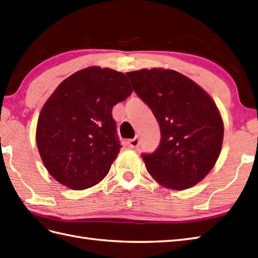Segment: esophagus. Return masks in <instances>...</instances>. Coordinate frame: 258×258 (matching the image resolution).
Returning <instances> with one entry per match:
<instances>
[{"label":"esophagus","instance_id":"obj_1","mask_svg":"<svg viewBox=\"0 0 258 258\" xmlns=\"http://www.w3.org/2000/svg\"><path fill=\"white\" fill-rule=\"evenodd\" d=\"M127 145L131 147V148H137L140 146V140H139V137H135V139H133V140H130L128 142H127Z\"/></svg>","mask_w":258,"mask_h":258}]
</instances>
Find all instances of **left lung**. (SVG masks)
Wrapping results in <instances>:
<instances>
[{"instance_id":"obj_1","label":"left lung","mask_w":258,"mask_h":258,"mask_svg":"<svg viewBox=\"0 0 258 258\" xmlns=\"http://www.w3.org/2000/svg\"><path fill=\"white\" fill-rule=\"evenodd\" d=\"M126 76L159 124L158 148L142 156L149 175L168 189L194 187L211 171L222 148L223 121L215 102L175 70L141 69Z\"/></svg>"}]
</instances>
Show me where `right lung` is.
Returning a JSON list of instances; mask_svg holds the SVG:
<instances>
[{"instance_id":"right-lung-1","label":"right lung","mask_w":258,"mask_h":258,"mask_svg":"<svg viewBox=\"0 0 258 258\" xmlns=\"http://www.w3.org/2000/svg\"><path fill=\"white\" fill-rule=\"evenodd\" d=\"M133 92L126 76L110 68L77 71L46 101L36 143L48 172L73 190L93 187L121 149L113 106Z\"/></svg>"}]
</instances>
